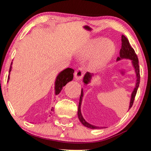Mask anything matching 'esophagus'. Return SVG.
I'll return each mask as SVG.
<instances>
[{
	"label": "esophagus",
	"mask_w": 151,
	"mask_h": 151,
	"mask_svg": "<svg viewBox=\"0 0 151 151\" xmlns=\"http://www.w3.org/2000/svg\"><path fill=\"white\" fill-rule=\"evenodd\" d=\"M82 76H83V71L82 70H77V71H76L75 73H74V77H75L76 80L81 79Z\"/></svg>",
	"instance_id": "esophagus-1"
}]
</instances>
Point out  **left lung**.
I'll return each mask as SVG.
<instances>
[{
    "instance_id": "1",
    "label": "left lung",
    "mask_w": 151,
    "mask_h": 151,
    "mask_svg": "<svg viewBox=\"0 0 151 151\" xmlns=\"http://www.w3.org/2000/svg\"><path fill=\"white\" fill-rule=\"evenodd\" d=\"M13 62H12L11 65H10L9 71V75H8L7 78V82H9V75L10 72L12 71V65ZM73 69H71V68H67L63 71H62L57 76L56 79H55V95L59 94L60 93L61 90L63 89V87H64L68 82L71 81L73 78ZM52 110V109H51Z\"/></svg>"
}]
</instances>
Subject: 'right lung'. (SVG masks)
Instances as JSON below:
<instances>
[{
	"label": "right lung",
	"mask_w": 151,
	"mask_h": 151,
	"mask_svg": "<svg viewBox=\"0 0 151 151\" xmlns=\"http://www.w3.org/2000/svg\"><path fill=\"white\" fill-rule=\"evenodd\" d=\"M129 59L131 60L132 63H133V65L134 68H135V71L136 73V78H137V80H136V84H135V87L134 88L133 93L131 94V102H130V106L129 109H131L132 106H133L134 100H135V97L136 96V93H137V91L138 89V87H139V81H140V76H139V62H138V58L137 55L134 51V49L131 47V45L129 44V40L128 39L126 38V37L122 36V49H120V51H119V57L117 58V60L119 61L121 59ZM91 78V76H87V74H86L84 76L83 82L84 84H87L88 82H90ZM82 97H83V90L81 91V96H80V102H79V105H78V118H79L80 121L81 122L82 124L83 125L85 126V127L90 128V129H97L96 127H93V126L89 124L86 122L84 120V119L82 117V113H81V109H80V107H81V104H82Z\"/></svg>",
	"instance_id": "right-lung-1"
}]
</instances>
